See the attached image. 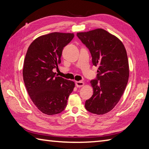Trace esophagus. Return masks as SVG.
<instances>
[{
	"label": "esophagus",
	"mask_w": 149,
	"mask_h": 149,
	"mask_svg": "<svg viewBox=\"0 0 149 149\" xmlns=\"http://www.w3.org/2000/svg\"><path fill=\"white\" fill-rule=\"evenodd\" d=\"M85 85V83L84 82L81 81H76L75 82V85H76L77 87L78 88H80V87H82V86H84Z\"/></svg>",
	"instance_id": "esophagus-1"
}]
</instances>
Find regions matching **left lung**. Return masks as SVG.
I'll list each match as a JSON object with an SVG mask.
<instances>
[{
  "mask_svg": "<svg viewBox=\"0 0 149 149\" xmlns=\"http://www.w3.org/2000/svg\"><path fill=\"white\" fill-rule=\"evenodd\" d=\"M92 56L94 66H98L96 79L91 81L93 94L85 102L88 111L96 115L109 112L119 102L129 77V64L123 42L102 29L77 32Z\"/></svg>",
  "mask_w": 149,
  "mask_h": 149,
  "instance_id": "obj_1",
  "label": "left lung"
}]
</instances>
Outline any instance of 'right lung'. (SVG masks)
Here are the masks:
<instances>
[{
	"label": "right lung",
	"instance_id": "add662e5",
	"mask_svg": "<svg viewBox=\"0 0 149 149\" xmlns=\"http://www.w3.org/2000/svg\"><path fill=\"white\" fill-rule=\"evenodd\" d=\"M74 33L52 32L38 37L26 51L23 76L29 96L40 111L48 115L63 111L75 83L53 72L61 62L64 47Z\"/></svg>",
	"mask_w": 149,
	"mask_h": 149
}]
</instances>
